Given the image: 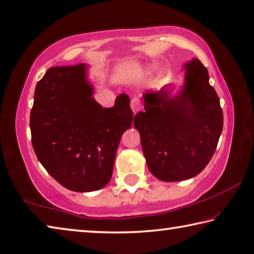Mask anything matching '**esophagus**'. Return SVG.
Segmentation results:
<instances>
[{"label":"esophagus","mask_w":254,"mask_h":254,"mask_svg":"<svg viewBox=\"0 0 254 254\" xmlns=\"http://www.w3.org/2000/svg\"><path fill=\"white\" fill-rule=\"evenodd\" d=\"M130 107H131V110L134 112V115H136L137 112L140 110V102L139 100L137 98H132L131 99V103H130Z\"/></svg>","instance_id":"obj_1"}]
</instances>
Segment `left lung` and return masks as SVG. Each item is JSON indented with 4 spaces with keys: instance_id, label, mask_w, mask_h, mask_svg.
<instances>
[{
    "instance_id": "8db88e82",
    "label": "left lung",
    "mask_w": 254,
    "mask_h": 254,
    "mask_svg": "<svg viewBox=\"0 0 254 254\" xmlns=\"http://www.w3.org/2000/svg\"><path fill=\"white\" fill-rule=\"evenodd\" d=\"M185 82L143 95L135 116L147 168L161 181L188 180L209 163L223 130V111L208 70L193 58L184 65Z\"/></svg>"
}]
</instances>
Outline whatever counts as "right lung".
<instances>
[{
  "instance_id": "obj_1",
  "label": "right lung",
  "mask_w": 254,
  "mask_h": 254,
  "mask_svg": "<svg viewBox=\"0 0 254 254\" xmlns=\"http://www.w3.org/2000/svg\"><path fill=\"white\" fill-rule=\"evenodd\" d=\"M89 67L49 68L37 83L30 114L39 162L58 184L76 192L109 184L120 139L134 118L127 94H119L112 108L95 101Z\"/></svg>"
}]
</instances>
